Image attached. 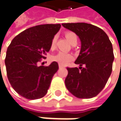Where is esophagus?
<instances>
[{
    "mask_svg": "<svg viewBox=\"0 0 121 121\" xmlns=\"http://www.w3.org/2000/svg\"><path fill=\"white\" fill-rule=\"evenodd\" d=\"M62 67H63V66H62L61 65H60H60H59V68H62Z\"/></svg>",
    "mask_w": 121,
    "mask_h": 121,
    "instance_id": "1",
    "label": "esophagus"
}]
</instances>
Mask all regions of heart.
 Listing matches in <instances>:
<instances>
[{
	"label": "heart",
	"instance_id": "b5f03b06",
	"mask_svg": "<svg viewBox=\"0 0 121 121\" xmlns=\"http://www.w3.org/2000/svg\"><path fill=\"white\" fill-rule=\"evenodd\" d=\"M65 37L67 40L70 42L71 44L75 42H78V36L77 35L73 32L67 31L65 32ZM56 40H57V36H54L51 41V44H50V48L51 49H54L56 46ZM73 59V56L71 54L69 53H65L64 52H59L57 54L53 56L52 60L55 61L57 62L59 64L61 65H65L67 64L69 61H71Z\"/></svg>",
	"mask_w": 121,
	"mask_h": 121
}]
</instances>
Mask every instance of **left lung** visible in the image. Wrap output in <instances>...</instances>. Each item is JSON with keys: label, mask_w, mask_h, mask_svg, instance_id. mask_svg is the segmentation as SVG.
Wrapping results in <instances>:
<instances>
[{"label": "left lung", "mask_w": 121, "mask_h": 121, "mask_svg": "<svg viewBox=\"0 0 121 121\" xmlns=\"http://www.w3.org/2000/svg\"><path fill=\"white\" fill-rule=\"evenodd\" d=\"M62 26L75 33L81 43L80 53L75 61L80 67H67L65 86L78 98L94 97L104 88L111 74L114 60L112 43L107 34L94 25L79 22ZM83 65L84 68L81 67Z\"/></svg>", "instance_id": "8db88e82"}]
</instances>
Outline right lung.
Here are the masks:
<instances>
[{
    "mask_svg": "<svg viewBox=\"0 0 121 121\" xmlns=\"http://www.w3.org/2000/svg\"><path fill=\"white\" fill-rule=\"evenodd\" d=\"M61 24H42L25 30L12 40L6 52L5 65L12 88L24 98L43 97L59 68L56 61L38 65L50 50L51 41Z\"/></svg>",
    "mask_w": 121,
    "mask_h": 121,
    "instance_id": "obj_1",
    "label": "right lung"
}]
</instances>
